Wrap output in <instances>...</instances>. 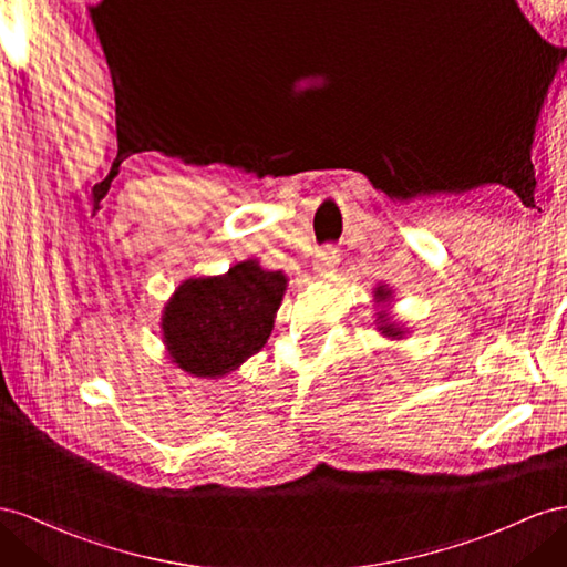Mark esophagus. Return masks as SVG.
I'll use <instances>...</instances> for the list:
<instances>
[{
	"instance_id": "1",
	"label": "esophagus",
	"mask_w": 567,
	"mask_h": 567,
	"mask_svg": "<svg viewBox=\"0 0 567 567\" xmlns=\"http://www.w3.org/2000/svg\"><path fill=\"white\" fill-rule=\"evenodd\" d=\"M338 264H340V254H338L336 246H326V249H321L316 256V270L321 275L336 272Z\"/></svg>"
}]
</instances>
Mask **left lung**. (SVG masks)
Wrapping results in <instances>:
<instances>
[{
    "label": "left lung",
    "mask_w": 567,
    "mask_h": 567,
    "mask_svg": "<svg viewBox=\"0 0 567 567\" xmlns=\"http://www.w3.org/2000/svg\"><path fill=\"white\" fill-rule=\"evenodd\" d=\"M393 297H395V292L388 285L373 287V307L379 309V311L373 313L375 316L373 326L388 340H404V336H408L410 330L404 328V326H400L395 318H393V311H390V307H393Z\"/></svg>",
    "instance_id": "8db88e82"
}]
</instances>
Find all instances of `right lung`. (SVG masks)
I'll list each match as a JSON object with an SVG mask.
<instances>
[{
  "label": "right lung",
  "mask_w": 567,
  "mask_h": 567,
  "mask_svg": "<svg viewBox=\"0 0 567 567\" xmlns=\"http://www.w3.org/2000/svg\"><path fill=\"white\" fill-rule=\"evenodd\" d=\"M282 270L239 260L223 275L179 282L163 307L167 359L194 379H223L264 350L287 292Z\"/></svg>",
  "instance_id": "obj_1"
}]
</instances>
